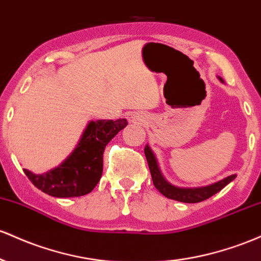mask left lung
Returning a JSON list of instances; mask_svg holds the SVG:
<instances>
[{
  "mask_svg": "<svg viewBox=\"0 0 261 261\" xmlns=\"http://www.w3.org/2000/svg\"><path fill=\"white\" fill-rule=\"evenodd\" d=\"M144 153L146 162H148L149 165V170H150L151 178H153L154 186L156 187V190L160 194H163L165 197L171 198V200L175 201L186 202V203H197V202L204 201L221 191L224 186H227L237 176V175H230V176L223 178L219 182H216L213 185L206 187H198V189H178V187H175L170 185L169 182H166L165 178L160 174V170L158 168V164L156 160H155L153 151L150 150V148L148 145L145 146Z\"/></svg>",
  "mask_w": 261,
  "mask_h": 261,
  "instance_id": "left-lung-1",
  "label": "left lung"
}]
</instances>
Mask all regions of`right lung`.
Listing matches in <instances>:
<instances>
[{"mask_svg": "<svg viewBox=\"0 0 261 261\" xmlns=\"http://www.w3.org/2000/svg\"><path fill=\"white\" fill-rule=\"evenodd\" d=\"M127 124L124 118L91 122L87 125L77 148L59 168L45 175H34L28 170H24V174L37 189L54 197L87 195L101 178L105 148Z\"/></svg>", "mask_w": 261, "mask_h": 261, "instance_id": "right-lung-1", "label": "right lung"}]
</instances>
